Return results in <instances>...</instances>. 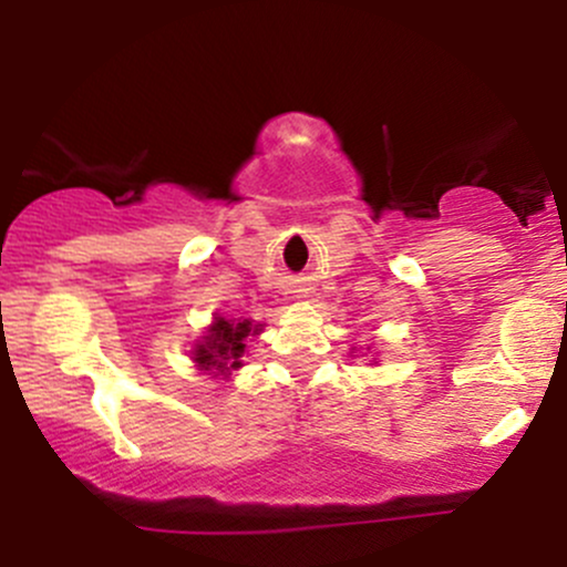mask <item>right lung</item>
Returning a JSON list of instances; mask_svg holds the SVG:
<instances>
[{"label":"right lung","mask_w":567,"mask_h":567,"mask_svg":"<svg viewBox=\"0 0 567 567\" xmlns=\"http://www.w3.org/2000/svg\"><path fill=\"white\" fill-rule=\"evenodd\" d=\"M250 320L229 322L216 320L213 333L197 347V362L202 368H239V357L245 351V338L250 336Z\"/></svg>","instance_id":"right-lung-1"}]
</instances>
